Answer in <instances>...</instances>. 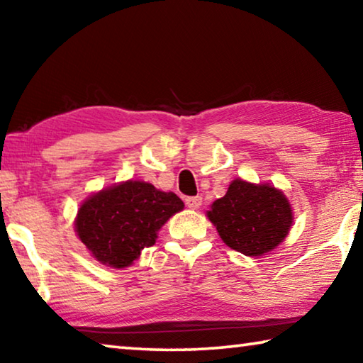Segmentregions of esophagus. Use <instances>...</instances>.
Returning <instances> with one entry per match:
<instances>
[{
    "label": "esophagus",
    "mask_w": 363,
    "mask_h": 363,
    "mask_svg": "<svg viewBox=\"0 0 363 363\" xmlns=\"http://www.w3.org/2000/svg\"><path fill=\"white\" fill-rule=\"evenodd\" d=\"M186 205L190 210H199L201 206V196L196 195V196H187L186 199Z\"/></svg>",
    "instance_id": "esophagus-1"
}]
</instances>
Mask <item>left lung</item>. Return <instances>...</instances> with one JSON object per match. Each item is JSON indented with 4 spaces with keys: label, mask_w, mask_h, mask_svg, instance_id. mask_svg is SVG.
I'll return each mask as SVG.
<instances>
[{
    "label": "left lung",
    "mask_w": 363,
    "mask_h": 363,
    "mask_svg": "<svg viewBox=\"0 0 363 363\" xmlns=\"http://www.w3.org/2000/svg\"><path fill=\"white\" fill-rule=\"evenodd\" d=\"M227 247L247 256L269 253L286 237L293 223L285 195L269 184L233 181L208 211Z\"/></svg>",
    "instance_id": "1"
}]
</instances>
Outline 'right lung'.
Here are the masks:
<instances>
[{"instance_id": "1", "label": "right lung", "mask_w": 363, "mask_h": 363, "mask_svg": "<svg viewBox=\"0 0 363 363\" xmlns=\"http://www.w3.org/2000/svg\"><path fill=\"white\" fill-rule=\"evenodd\" d=\"M182 208L173 192L128 181L89 196L79 208L75 229L97 261L123 269L155 243L157 232Z\"/></svg>"}]
</instances>
